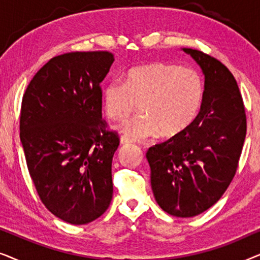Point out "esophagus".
Returning <instances> with one entry per match:
<instances>
[{
  "label": "esophagus",
  "instance_id": "obj_1",
  "mask_svg": "<svg viewBox=\"0 0 260 260\" xmlns=\"http://www.w3.org/2000/svg\"><path fill=\"white\" fill-rule=\"evenodd\" d=\"M120 144L122 145H126V144H130V143H133V141L130 140V138H127V137H125V136H122L120 137Z\"/></svg>",
  "mask_w": 260,
  "mask_h": 260
}]
</instances>
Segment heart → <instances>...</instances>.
Here are the masks:
<instances>
[{
	"label": "heart",
	"instance_id": "b5f03b06",
	"mask_svg": "<svg viewBox=\"0 0 260 260\" xmlns=\"http://www.w3.org/2000/svg\"><path fill=\"white\" fill-rule=\"evenodd\" d=\"M204 97L205 81L197 70L158 61L130 69L124 83H109L103 90V105L110 118L123 120L140 103L143 113L120 124L118 130L134 140H148L187 130Z\"/></svg>",
	"mask_w": 260,
	"mask_h": 260
}]
</instances>
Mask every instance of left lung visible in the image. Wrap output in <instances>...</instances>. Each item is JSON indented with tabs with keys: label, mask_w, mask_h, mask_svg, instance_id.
Here are the masks:
<instances>
[{
	"label": "left lung",
	"mask_w": 260,
	"mask_h": 260,
	"mask_svg": "<svg viewBox=\"0 0 260 260\" xmlns=\"http://www.w3.org/2000/svg\"><path fill=\"white\" fill-rule=\"evenodd\" d=\"M205 76V97L183 133L149 148L151 188L163 211L191 218L212 207L236 175L246 136L243 98L233 74L211 55L182 48Z\"/></svg>",
	"instance_id": "1"
}]
</instances>
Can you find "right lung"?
Listing matches in <instances>:
<instances>
[{"label": "right lung", "mask_w": 260, "mask_h": 260, "mask_svg": "<svg viewBox=\"0 0 260 260\" xmlns=\"http://www.w3.org/2000/svg\"><path fill=\"white\" fill-rule=\"evenodd\" d=\"M115 61L110 52L54 56L22 98L20 140L42 204L72 225L99 218L112 199V157L118 135L102 119L101 83Z\"/></svg>", "instance_id": "1"}]
</instances>
